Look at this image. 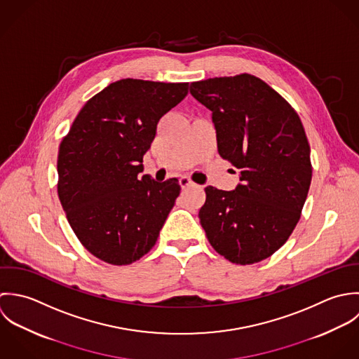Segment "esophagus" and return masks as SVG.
Here are the masks:
<instances>
[{
    "label": "esophagus",
    "instance_id": "esophagus-1",
    "mask_svg": "<svg viewBox=\"0 0 359 359\" xmlns=\"http://www.w3.org/2000/svg\"><path fill=\"white\" fill-rule=\"evenodd\" d=\"M179 183H180V186H182V189H187V187H190V186H194V182H193L190 177H187V176L180 177Z\"/></svg>",
    "mask_w": 359,
    "mask_h": 359
}]
</instances>
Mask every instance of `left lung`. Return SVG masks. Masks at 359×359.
Listing matches in <instances>:
<instances>
[{
	"instance_id": "1",
	"label": "left lung",
	"mask_w": 359,
	"mask_h": 359,
	"mask_svg": "<svg viewBox=\"0 0 359 359\" xmlns=\"http://www.w3.org/2000/svg\"><path fill=\"white\" fill-rule=\"evenodd\" d=\"M190 93L212 111L220 156L241 170L236 190L205 189L201 226L231 264L261 262L286 243L308 196L312 165L302 122L254 74L193 81Z\"/></svg>"
}]
</instances>
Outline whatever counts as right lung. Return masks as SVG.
<instances>
[{"instance_id":"obj_1","label":"right lung","mask_w":359,"mask_h":359,"mask_svg":"<svg viewBox=\"0 0 359 359\" xmlns=\"http://www.w3.org/2000/svg\"><path fill=\"white\" fill-rule=\"evenodd\" d=\"M187 93L189 83H111L84 104L60 144L58 197L76 237L95 258L130 265L155 245L180 184L139 173L159 119Z\"/></svg>"}]
</instances>
